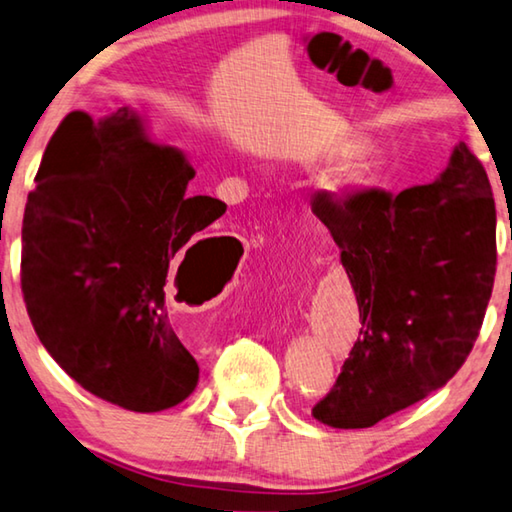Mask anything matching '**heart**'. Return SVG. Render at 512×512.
I'll return each instance as SVG.
<instances>
[{
    "mask_svg": "<svg viewBox=\"0 0 512 512\" xmlns=\"http://www.w3.org/2000/svg\"><path fill=\"white\" fill-rule=\"evenodd\" d=\"M351 148H353V145L348 143V141H339V143H335V145H328L326 150H321V154H323V157H335V154H344V152H348ZM362 170H364V159L351 161V164H346V166L342 168V173H339V175L335 177V184L355 180V177L362 175Z\"/></svg>",
    "mask_w": 512,
    "mask_h": 512,
    "instance_id": "b5f03b06",
    "label": "heart"
}]
</instances>
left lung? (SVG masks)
Wrapping results in <instances>:
<instances>
[{
    "label": "left lung",
    "instance_id": "8db88e82",
    "mask_svg": "<svg viewBox=\"0 0 512 512\" xmlns=\"http://www.w3.org/2000/svg\"><path fill=\"white\" fill-rule=\"evenodd\" d=\"M312 212L342 250L360 335L314 419L369 428L444 387L465 364L492 296L497 212L465 143L431 184L319 191Z\"/></svg>",
    "mask_w": 512,
    "mask_h": 512
}]
</instances>
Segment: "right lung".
Segmentation results:
<instances>
[{"label":"right lung","instance_id":"1","mask_svg":"<svg viewBox=\"0 0 512 512\" xmlns=\"http://www.w3.org/2000/svg\"><path fill=\"white\" fill-rule=\"evenodd\" d=\"M193 175L186 154L154 143L129 107L102 120L72 111L24 209L31 326L86 392L132 412L173 408L198 385V362L168 319V266L227 205L191 196Z\"/></svg>","mask_w":512,"mask_h":512}]
</instances>
